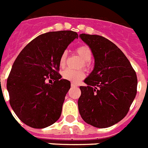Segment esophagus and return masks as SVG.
Masks as SVG:
<instances>
[{
  "label": "esophagus",
  "mask_w": 148,
  "mask_h": 148,
  "mask_svg": "<svg viewBox=\"0 0 148 148\" xmlns=\"http://www.w3.org/2000/svg\"><path fill=\"white\" fill-rule=\"evenodd\" d=\"M71 86L72 87H77V85L76 84H74V83H71Z\"/></svg>",
  "instance_id": "1"
}]
</instances>
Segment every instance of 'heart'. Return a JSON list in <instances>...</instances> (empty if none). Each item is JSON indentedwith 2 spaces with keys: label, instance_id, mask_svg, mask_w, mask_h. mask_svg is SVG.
Listing matches in <instances>:
<instances>
[{
  "label": "heart",
  "instance_id": "1",
  "mask_svg": "<svg viewBox=\"0 0 148 148\" xmlns=\"http://www.w3.org/2000/svg\"><path fill=\"white\" fill-rule=\"evenodd\" d=\"M76 52L79 55V57L83 60V62H84L83 63L84 67H86L88 65L87 62H90L92 58V52H91L90 49L86 45H82V46L78 47L76 49ZM66 60H67V52L64 51L61 55L59 58V66L62 68H64L66 64ZM84 77V72L82 71H74L70 70V69H66L62 72V77L73 83H78Z\"/></svg>",
  "mask_w": 148,
  "mask_h": 148
}]
</instances>
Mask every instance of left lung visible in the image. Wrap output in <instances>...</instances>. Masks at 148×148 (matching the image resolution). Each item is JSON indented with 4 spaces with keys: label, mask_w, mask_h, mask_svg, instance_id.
Wrapping results in <instances>:
<instances>
[{
    "label": "left lung",
    "mask_w": 148,
    "mask_h": 148,
    "mask_svg": "<svg viewBox=\"0 0 148 148\" xmlns=\"http://www.w3.org/2000/svg\"><path fill=\"white\" fill-rule=\"evenodd\" d=\"M94 57V68L80 86L81 118L96 128H108L127 115L137 93L135 71L124 53L101 36L80 35Z\"/></svg>",
    "instance_id": "8db88e82"
}]
</instances>
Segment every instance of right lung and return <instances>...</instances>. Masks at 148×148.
<instances>
[{
    "label": "right lung",
    "instance_id": "1",
    "mask_svg": "<svg viewBox=\"0 0 148 148\" xmlns=\"http://www.w3.org/2000/svg\"><path fill=\"white\" fill-rule=\"evenodd\" d=\"M78 35L69 30L36 37L16 58L7 81L10 104L24 124L44 128L61 116L71 82L59 74V58ZM50 78L54 80L47 83Z\"/></svg>",
    "mask_w": 148,
    "mask_h": 148
}]
</instances>
